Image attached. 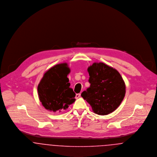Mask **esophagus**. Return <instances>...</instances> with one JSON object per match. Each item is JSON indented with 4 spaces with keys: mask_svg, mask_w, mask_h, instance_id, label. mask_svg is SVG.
Masks as SVG:
<instances>
[{
    "mask_svg": "<svg viewBox=\"0 0 157 157\" xmlns=\"http://www.w3.org/2000/svg\"><path fill=\"white\" fill-rule=\"evenodd\" d=\"M80 95H81L80 94H76V95H75V98H76V99H77V98H78L80 97Z\"/></svg>",
    "mask_w": 157,
    "mask_h": 157,
    "instance_id": "esophagus-1",
    "label": "esophagus"
}]
</instances>
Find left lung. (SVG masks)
I'll use <instances>...</instances> for the list:
<instances>
[{
	"instance_id": "8db88e82",
	"label": "left lung",
	"mask_w": 157,
	"mask_h": 157,
	"mask_svg": "<svg viewBox=\"0 0 157 157\" xmlns=\"http://www.w3.org/2000/svg\"><path fill=\"white\" fill-rule=\"evenodd\" d=\"M88 71L90 85L81 96L98 115H105L113 112L121 104L126 93V85L120 74L101 62L94 63Z\"/></svg>"
}]
</instances>
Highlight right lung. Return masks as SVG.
<instances>
[{
    "mask_svg": "<svg viewBox=\"0 0 157 157\" xmlns=\"http://www.w3.org/2000/svg\"><path fill=\"white\" fill-rule=\"evenodd\" d=\"M70 69L67 63L55 65L47 71L38 87L39 98L46 109L62 112L67 109L75 99L67 75Z\"/></svg>",
    "mask_w": 157,
    "mask_h": 157,
    "instance_id": "right-lung-1",
    "label": "right lung"
}]
</instances>
